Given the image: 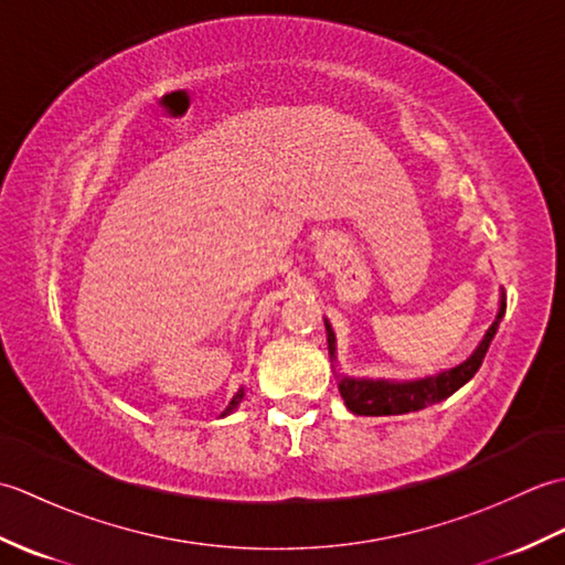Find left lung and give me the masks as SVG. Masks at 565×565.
<instances>
[{"mask_svg":"<svg viewBox=\"0 0 565 565\" xmlns=\"http://www.w3.org/2000/svg\"><path fill=\"white\" fill-rule=\"evenodd\" d=\"M502 316H505V298L500 301V310L493 326L488 328L483 342L476 347V352L466 359L463 364L454 366L449 371H441L437 376H427L419 381H405V383H393V381H369V379H340V393L344 398V405L350 407L354 415H403V413H415L423 411L427 405H435L444 398H449L451 393L459 391L463 383L476 376V371L481 369L486 352L490 342H493L498 326ZM328 328V350L330 356H334V332L326 322Z\"/></svg>","mask_w":565,"mask_h":565,"instance_id":"obj_1","label":"left lung"}]
</instances>
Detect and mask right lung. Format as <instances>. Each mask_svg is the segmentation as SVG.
I'll return each mask as SVG.
<instances>
[{
	"mask_svg": "<svg viewBox=\"0 0 565 565\" xmlns=\"http://www.w3.org/2000/svg\"><path fill=\"white\" fill-rule=\"evenodd\" d=\"M243 395H245V391L243 388H239L235 395H233V401L231 403H227V407H225V413L223 415H227V413H233L235 411V407L239 405V401H243Z\"/></svg>",
	"mask_w": 565,
	"mask_h": 565,
	"instance_id": "right-lung-1",
	"label": "right lung"
}]
</instances>
